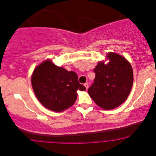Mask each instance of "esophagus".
I'll return each mask as SVG.
<instances>
[{
	"label": "esophagus",
	"mask_w": 156,
	"mask_h": 156,
	"mask_svg": "<svg viewBox=\"0 0 156 156\" xmlns=\"http://www.w3.org/2000/svg\"><path fill=\"white\" fill-rule=\"evenodd\" d=\"M84 87H86V90H87V89H88V83H84Z\"/></svg>",
	"instance_id": "1"
}]
</instances>
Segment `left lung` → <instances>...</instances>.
<instances>
[{
    "instance_id": "left-lung-1",
    "label": "left lung",
    "mask_w": 156,
    "mask_h": 156,
    "mask_svg": "<svg viewBox=\"0 0 156 156\" xmlns=\"http://www.w3.org/2000/svg\"><path fill=\"white\" fill-rule=\"evenodd\" d=\"M94 72V82L88 89V94L97 105L112 110L124 102L133 81V69L127 59L119 54L108 52L105 59L95 66Z\"/></svg>"
}]
</instances>
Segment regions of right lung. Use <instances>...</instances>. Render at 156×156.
Instances as JSON below:
<instances>
[{
    "mask_svg": "<svg viewBox=\"0 0 156 156\" xmlns=\"http://www.w3.org/2000/svg\"><path fill=\"white\" fill-rule=\"evenodd\" d=\"M36 97L45 108L61 112L73 105L78 90H86L75 72L67 71L47 59L34 69L31 76Z\"/></svg>",
    "mask_w": 156,
    "mask_h": 156,
    "instance_id": "add662e5",
    "label": "right lung"
}]
</instances>
